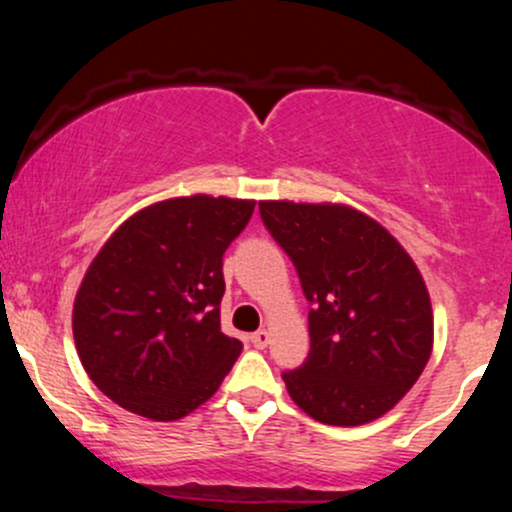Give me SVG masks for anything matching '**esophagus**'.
Instances as JSON below:
<instances>
[{
	"label": "esophagus",
	"mask_w": 512,
	"mask_h": 512,
	"mask_svg": "<svg viewBox=\"0 0 512 512\" xmlns=\"http://www.w3.org/2000/svg\"><path fill=\"white\" fill-rule=\"evenodd\" d=\"M250 342L255 344L257 349H264V346L269 344V332H267V330H257V332L250 337Z\"/></svg>",
	"instance_id": "1"
}]
</instances>
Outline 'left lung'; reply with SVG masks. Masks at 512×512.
<instances>
[{
	"instance_id": "8db88e82",
	"label": "left lung",
	"mask_w": 512,
	"mask_h": 512,
	"mask_svg": "<svg viewBox=\"0 0 512 512\" xmlns=\"http://www.w3.org/2000/svg\"><path fill=\"white\" fill-rule=\"evenodd\" d=\"M260 214L313 305L310 354L281 375L291 399L327 426L380 419L414 387L433 351L419 267L387 228L349 204L267 199Z\"/></svg>"
}]
</instances>
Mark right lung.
<instances>
[{
  "label": "right lung",
  "mask_w": 512,
  "mask_h": 512,
  "mask_svg": "<svg viewBox=\"0 0 512 512\" xmlns=\"http://www.w3.org/2000/svg\"><path fill=\"white\" fill-rule=\"evenodd\" d=\"M255 199L173 197L129 216L74 298L81 366L122 409L178 421L219 390L243 351L221 332L223 252Z\"/></svg>",
  "instance_id": "1"
}]
</instances>
